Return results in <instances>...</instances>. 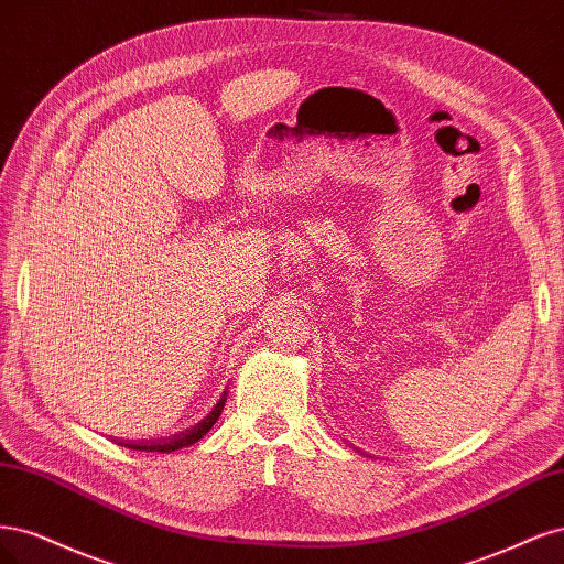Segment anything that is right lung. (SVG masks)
I'll return each mask as SVG.
<instances>
[{
	"label": "right lung",
	"mask_w": 564,
	"mask_h": 564,
	"mask_svg": "<svg viewBox=\"0 0 564 564\" xmlns=\"http://www.w3.org/2000/svg\"><path fill=\"white\" fill-rule=\"evenodd\" d=\"M225 401H227V393H223L220 401H217V405L204 416L202 422H198L196 426L187 429L185 433H177L173 435V438H161V441H133V443H119V445H126L131 449H140V452H175L180 447H187V445H194L204 438V435L213 429V424L217 422V416L223 414V408H225Z\"/></svg>",
	"instance_id": "add662e5"
}]
</instances>
